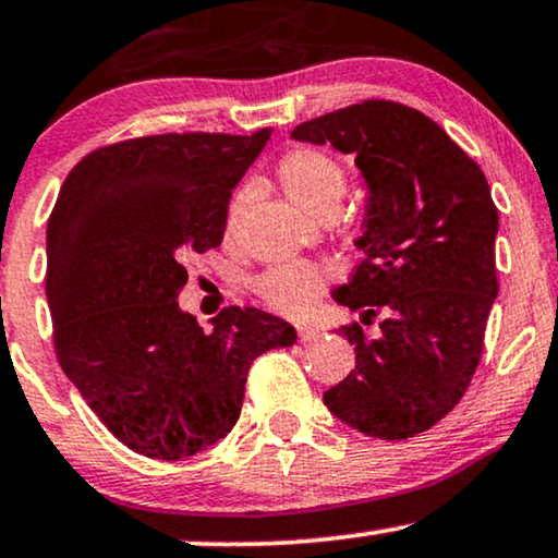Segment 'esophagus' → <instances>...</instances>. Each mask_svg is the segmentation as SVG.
Returning <instances> with one entry per match:
<instances>
[{"label":"esophagus","instance_id":"esophagus-1","mask_svg":"<svg viewBox=\"0 0 558 558\" xmlns=\"http://www.w3.org/2000/svg\"><path fill=\"white\" fill-rule=\"evenodd\" d=\"M319 337V331L316 329H308V327H299V342H312Z\"/></svg>","mask_w":558,"mask_h":558}]
</instances>
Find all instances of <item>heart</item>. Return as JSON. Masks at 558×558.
Instances as JSON below:
<instances>
[{
	"mask_svg": "<svg viewBox=\"0 0 558 558\" xmlns=\"http://www.w3.org/2000/svg\"><path fill=\"white\" fill-rule=\"evenodd\" d=\"M278 180L286 195L306 214L319 218L331 208H340L344 193V172L335 159L316 149H293L278 161ZM244 195L229 206L227 227L234 229ZM324 288L322 275L308 265H278L257 278V293L267 306L286 316H303L314 306Z\"/></svg>",
	"mask_w": 558,
	"mask_h": 558,
	"instance_id": "obj_1",
	"label": "heart"
}]
</instances>
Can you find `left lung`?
Instances as JSON below:
<instances>
[{
    "mask_svg": "<svg viewBox=\"0 0 558 558\" xmlns=\"http://www.w3.org/2000/svg\"><path fill=\"white\" fill-rule=\"evenodd\" d=\"M291 138L355 157L363 259L331 299L361 308L363 324L386 314L376 340L361 324L340 329L355 344V368L324 391V404L378 440L425 433L466 393L499 291L489 182L440 125L389 100L327 112Z\"/></svg>",
    "mask_w": 558,
    "mask_h": 558,
    "instance_id": "1",
    "label": "left lung"
}]
</instances>
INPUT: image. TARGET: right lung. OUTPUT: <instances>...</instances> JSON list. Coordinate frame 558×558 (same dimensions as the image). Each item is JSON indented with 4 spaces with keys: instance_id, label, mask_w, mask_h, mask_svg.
Returning a JSON list of instances; mask_svg holds the SVG:
<instances>
[{
    "instance_id": "1",
    "label": "right lung",
    "mask_w": 558,
    "mask_h": 558,
    "mask_svg": "<svg viewBox=\"0 0 558 558\" xmlns=\"http://www.w3.org/2000/svg\"><path fill=\"white\" fill-rule=\"evenodd\" d=\"M252 136L165 133L84 157L46 231V299L66 378L123 446L180 461L231 433L246 373L291 324L229 306L208 331L182 312L185 259L221 244L231 190L265 149Z\"/></svg>"
}]
</instances>
